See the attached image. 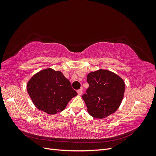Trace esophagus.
<instances>
[{
    "label": "esophagus",
    "instance_id": "esophagus-1",
    "mask_svg": "<svg viewBox=\"0 0 156 156\" xmlns=\"http://www.w3.org/2000/svg\"><path fill=\"white\" fill-rule=\"evenodd\" d=\"M77 93H78V95H81L82 94V93H83V90L82 89H79V90H77Z\"/></svg>",
    "mask_w": 156,
    "mask_h": 156
}]
</instances>
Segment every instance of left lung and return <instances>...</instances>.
<instances>
[{"mask_svg":"<svg viewBox=\"0 0 156 156\" xmlns=\"http://www.w3.org/2000/svg\"><path fill=\"white\" fill-rule=\"evenodd\" d=\"M89 87L82 96L90 115L103 119L115 112L124 97L123 79L108 70L100 69L87 75Z\"/></svg>","mask_w":156,"mask_h":156,"instance_id":"8db88e82","label":"left lung"}]
</instances>
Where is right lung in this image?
<instances>
[{
	"instance_id": "add662e5",
	"label": "right lung",
	"mask_w": 156,
	"mask_h": 156,
	"mask_svg": "<svg viewBox=\"0 0 156 156\" xmlns=\"http://www.w3.org/2000/svg\"><path fill=\"white\" fill-rule=\"evenodd\" d=\"M34 105L49 115L62 111L77 92L62 73L48 68L37 73L27 84Z\"/></svg>"
}]
</instances>
